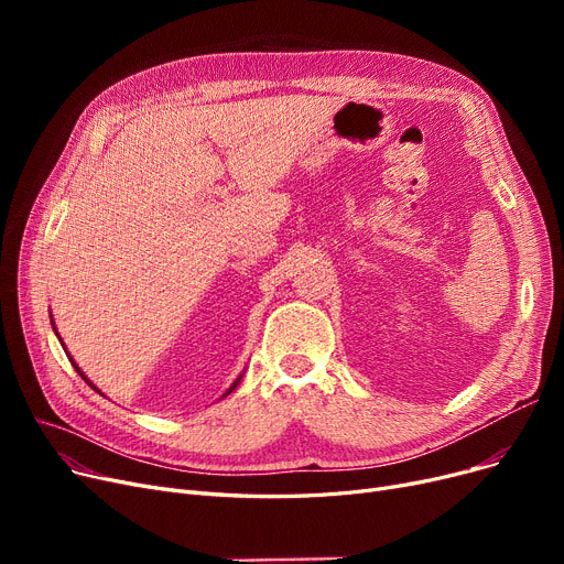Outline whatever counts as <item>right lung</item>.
<instances>
[{
    "label": "right lung",
    "mask_w": 564,
    "mask_h": 564,
    "mask_svg": "<svg viewBox=\"0 0 564 564\" xmlns=\"http://www.w3.org/2000/svg\"><path fill=\"white\" fill-rule=\"evenodd\" d=\"M50 319H52V315H50ZM52 327H54V319H52ZM54 334H56V327H54ZM56 338H58V340H62V336H58V334H56ZM62 345H64V343H62ZM64 349H66V347H64ZM66 354H68V351H66ZM68 359H70V364H73V368H75V370H77V375H79V377H82V379H84V381H86V383H88V387H91V389H94V391H96V393H100V391H98V389H96V387H94V383H91V379H88V377H86V375H84V372H82V370H79V366H77V364H75V361H73V357H70V354H68ZM242 375H245V372H242ZM242 375H240V377H237V379H235V381H232V383H230V389H228V391H226V393H224V398H226V395H228V393H232V391H235V387H237V383H240V379H242Z\"/></svg>",
    "instance_id": "obj_1"
}]
</instances>
